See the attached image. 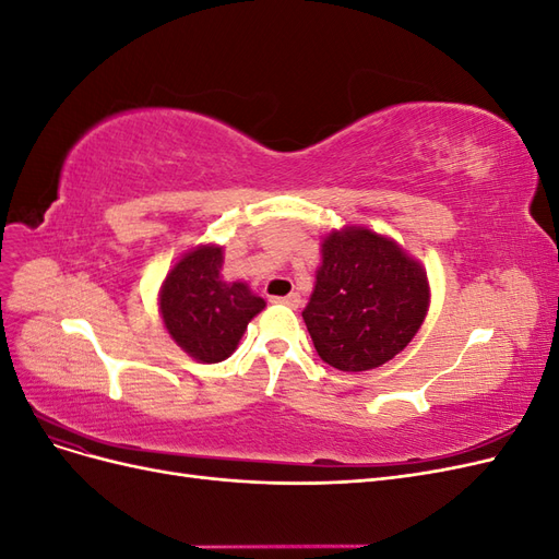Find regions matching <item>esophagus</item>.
Instances as JSON below:
<instances>
[{"label":"esophagus","mask_w":559,"mask_h":559,"mask_svg":"<svg viewBox=\"0 0 559 559\" xmlns=\"http://www.w3.org/2000/svg\"><path fill=\"white\" fill-rule=\"evenodd\" d=\"M273 302H284V306H289V308H298L300 306V296L298 294L280 296V298H273Z\"/></svg>","instance_id":"obj_1"}]
</instances>
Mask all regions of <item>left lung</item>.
<instances>
[{
    "mask_svg": "<svg viewBox=\"0 0 559 559\" xmlns=\"http://www.w3.org/2000/svg\"><path fill=\"white\" fill-rule=\"evenodd\" d=\"M429 308L427 273L394 240L349 226L321 245V265L302 319L321 361L378 368L419 331Z\"/></svg>",
    "mask_w": 559,
    "mask_h": 559,
    "instance_id": "1",
    "label": "left lung"
}]
</instances>
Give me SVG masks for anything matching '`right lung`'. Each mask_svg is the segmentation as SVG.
<instances>
[{
    "mask_svg": "<svg viewBox=\"0 0 559 559\" xmlns=\"http://www.w3.org/2000/svg\"><path fill=\"white\" fill-rule=\"evenodd\" d=\"M222 247H198L167 273L160 314L173 341L193 359L216 364L228 359L265 300L242 282L222 277Z\"/></svg>",
    "mask_w": 559,
    "mask_h": 559,
    "instance_id": "obj_1",
    "label": "right lung"
}]
</instances>
